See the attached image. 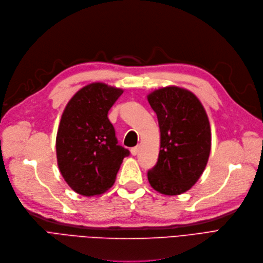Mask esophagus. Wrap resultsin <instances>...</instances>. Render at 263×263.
Listing matches in <instances>:
<instances>
[{"instance_id": "1", "label": "esophagus", "mask_w": 263, "mask_h": 263, "mask_svg": "<svg viewBox=\"0 0 263 263\" xmlns=\"http://www.w3.org/2000/svg\"><path fill=\"white\" fill-rule=\"evenodd\" d=\"M139 149H140L139 146H135V147L131 148V155H132V156H136V155L139 154Z\"/></svg>"}]
</instances>
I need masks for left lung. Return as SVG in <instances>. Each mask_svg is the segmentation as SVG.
Listing matches in <instances>:
<instances>
[{"instance_id": "8db88e82", "label": "left lung", "mask_w": 263, "mask_h": 263, "mask_svg": "<svg viewBox=\"0 0 263 263\" xmlns=\"http://www.w3.org/2000/svg\"><path fill=\"white\" fill-rule=\"evenodd\" d=\"M157 114L160 152L148 171L151 186L165 196H177L196 184L211 153L212 133L208 114L191 91L167 86L147 96Z\"/></svg>"}]
</instances>
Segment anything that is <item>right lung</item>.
<instances>
[{
  "instance_id": "add662e5",
  "label": "right lung",
  "mask_w": 263,
  "mask_h": 263,
  "mask_svg": "<svg viewBox=\"0 0 263 263\" xmlns=\"http://www.w3.org/2000/svg\"><path fill=\"white\" fill-rule=\"evenodd\" d=\"M123 90L103 83L85 86L66 104L55 139L58 166L66 184L85 197L115 182L130 152L118 145L107 114Z\"/></svg>"
}]
</instances>
